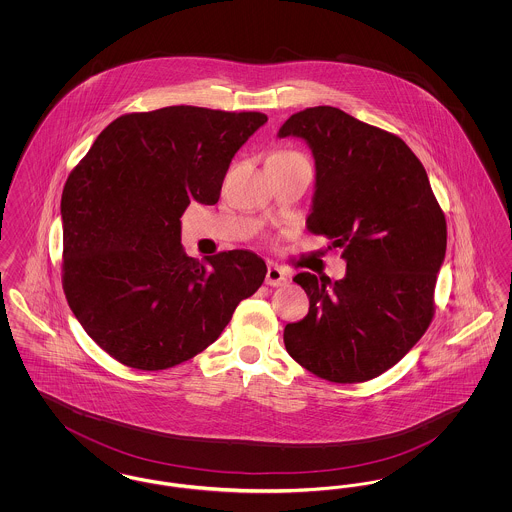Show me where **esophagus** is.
I'll return each mask as SVG.
<instances>
[{
    "label": "esophagus",
    "instance_id": "obj_1",
    "mask_svg": "<svg viewBox=\"0 0 512 512\" xmlns=\"http://www.w3.org/2000/svg\"><path fill=\"white\" fill-rule=\"evenodd\" d=\"M268 286L278 288V286H286L290 282V274L284 268L276 267V265H268L267 278H265Z\"/></svg>",
    "mask_w": 512,
    "mask_h": 512
}]
</instances>
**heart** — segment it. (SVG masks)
<instances>
[{
    "label": "heart",
    "mask_w": 512,
    "mask_h": 512,
    "mask_svg": "<svg viewBox=\"0 0 512 512\" xmlns=\"http://www.w3.org/2000/svg\"><path fill=\"white\" fill-rule=\"evenodd\" d=\"M286 153H293V151H280V153H276V155H286Z\"/></svg>",
    "instance_id": "obj_1"
}]
</instances>
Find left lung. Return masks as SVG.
Masks as SVG:
<instances>
[{
	"label": "left lung",
	"instance_id": "left-lung-1",
	"mask_svg": "<svg viewBox=\"0 0 512 512\" xmlns=\"http://www.w3.org/2000/svg\"><path fill=\"white\" fill-rule=\"evenodd\" d=\"M286 136L305 140L315 157L307 228L347 263L334 284L311 272L293 278L309 295V313L284 328L286 349L324 380H372L432 322L445 215L422 163L395 134L320 105L284 122L278 138Z\"/></svg>",
	"mask_w": 512,
	"mask_h": 512
}]
</instances>
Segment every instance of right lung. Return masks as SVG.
Masks as SVG:
<instances>
[{"label": "right lung", "instance_id": "add662e5", "mask_svg": "<svg viewBox=\"0 0 512 512\" xmlns=\"http://www.w3.org/2000/svg\"><path fill=\"white\" fill-rule=\"evenodd\" d=\"M267 115L172 105L111 122L61 195L63 290L119 363L165 370L217 340L238 303L261 288L253 251L186 255L180 217L215 205L236 151Z\"/></svg>", "mask_w": 512, "mask_h": 512}]
</instances>
